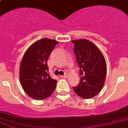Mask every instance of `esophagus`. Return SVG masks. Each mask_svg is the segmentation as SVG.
Masks as SVG:
<instances>
[{
	"instance_id": "esophagus-1",
	"label": "esophagus",
	"mask_w": 128,
	"mask_h": 128,
	"mask_svg": "<svg viewBox=\"0 0 128 128\" xmlns=\"http://www.w3.org/2000/svg\"><path fill=\"white\" fill-rule=\"evenodd\" d=\"M68 75H69L68 73H67V72H66V73H65L64 75H62V76H61L62 78H66V77L68 76Z\"/></svg>"
}]
</instances>
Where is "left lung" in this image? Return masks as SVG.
<instances>
[{
	"instance_id": "8db88e82",
	"label": "left lung",
	"mask_w": 128,
	"mask_h": 128,
	"mask_svg": "<svg viewBox=\"0 0 128 128\" xmlns=\"http://www.w3.org/2000/svg\"><path fill=\"white\" fill-rule=\"evenodd\" d=\"M80 68V83L73 87L76 94L84 99L95 96L102 89L106 73V64L101 52L87 40L72 41Z\"/></svg>"
}]
</instances>
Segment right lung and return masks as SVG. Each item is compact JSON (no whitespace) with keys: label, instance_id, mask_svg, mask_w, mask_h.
Returning <instances> with one entry per match:
<instances>
[{"label":"right lung","instance_id":"add662e5","mask_svg":"<svg viewBox=\"0 0 128 128\" xmlns=\"http://www.w3.org/2000/svg\"><path fill=\"white\" fill-rule=\"evenodd\" d=\"M58 42L48 38L36 41L23 57L20 67V84L27 95L34 100L47 98L56 88L57 82L48 73L47 60Z\"/></svg>","mask_w":128,"mask_h":128}]
</instances>
